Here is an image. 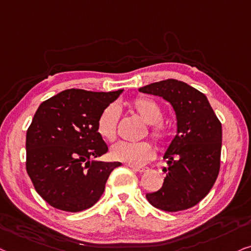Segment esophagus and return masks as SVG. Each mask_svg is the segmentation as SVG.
<instances>
[{"instance_id":"esophagus-1","label":"esophagus","mask_w":251,"mask_h":251,"mask_svg":"<svg viewBox=\"0 0 251 251\" xmlns=\"http://www.w3.org/2000/svg\"><path fill=\"white\" fill-rule=\"evenodd\" d=\"M130 169H133L134 171H137V173H144V171L148 170L147 167H133V166H129Z\"/></svg>"}]
</instances>
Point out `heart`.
<instances>
[{
	"label": "heart",
	"mask_w": 251,
	"mask_h": 251,
	"mask_svg": "<svg viewBox=\"0 0 251 251\" xmlns=\"http://www.w3.org/2000/svg\"><path fill=\"white\" fill-rule=\"evenodd\" d=\"M133 110L149 123L151 135L155 141L163 142L169 135L168 125L162 121V108L153 99L137 97L129 102ZM119 110L115 104H109L101 111L97 121V132L103 140L115 141L117 136ZM111 158L133 167H140L147 163L154 155V149L150 142H119L110 150Z\"/></svg>",
	"instance_id": "heart-1"
}]
</instances>
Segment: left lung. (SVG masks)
Wrapping results in <instances>:
<instances>
[{"label":"left lung","mask_w":251,"mask_h":251,"mask_svg":"<svg viewBox=\"0 0 251 251\" xmlns=\"http://www.w3.org/2000/svg\"><path fill=\"white\" fill-rule=\"evenodd\" d=\"M161 97L173 106L177 134L163 158L169 168L161 188L147 194L149 203L166 212L195 206L218 178L222 147V125L206 96L185 82L168 78L138 89Z\"/></svg>","instance_id":"left-lung-1"}]
</instances>
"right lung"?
<instances>
[{"mask_svg":"<svg viewBox=\"0 0 251 251\" xmlns=\"http://www.w3.org/2000/svg\"><path fill=\"white\" fill-rule=\"evenodd\" d=\"M122 92L67 89L37 109L27 130L25 168L37 193L53 207L80 212L93 206L122 164L97 160L108 151L97 121Z\"/></svg>","mask_w":251,"mask_h":251,"instance_id":"add662e5","label":"right lung"}]
</instances>
